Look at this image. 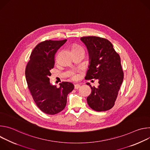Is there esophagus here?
<instances>
[{
	"label": "esophagus",
	"mask_w": 150,
	"mask_h": 150,
	"mask_svg": "<svg viewBox=\"0 0 150 150\" xmlns=\"http://www.w3.org/2000/svg\"><path fill=\"white\" fill-rule=\"evenodd\" d=\"M80 87V85L79 84H75V86H74V88H75V89H78Z\"/></svg>",
	"instance_id": "34e87169"
}]
</instances>
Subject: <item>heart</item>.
I'll list each match as a JSON object with an SVG mask.
<instances>
[{
	"label": "heart",
	"instance_id": "heart-1",
	"mask_svg": "<svg viewBox=\"0 0 150 150\" xmlns=\"http://www.w3.org/2000/svg\"><path fill=\"white\" fill-rule=\"evenodd\" d=\"M78 49H83L81 46L78 45H74L72 46V50H78ZM71 77L73 79H76L78 77V75L74 73H72L71 74Z\"/></svg>",
	"mask_w": 150,
	"mask_h": 150
}]
</instances>
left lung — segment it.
I'll list each match as a JSON object with an SVG mask.
<instances>
[{"instance_id":"1","label":"left lung","mask_w":150,"mask_h":150,"mask_svg":"<svg viewBox=\"0 0 150 150\" xmlns=\"http://www.w3.org/2000/svg\"><path fill=\"white\" fill-rule=\"evenodd\" d=\"M81 40L86 46L90 65L85 79L98 80V87H92L87 101L90 108L97 112L110 110L115 105L123 80L120 57L108 40L96 36L83 37Z\"/></svg>"}]
</instances>
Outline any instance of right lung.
Masks as SVG:
<instances>
[{"mask_svg": "<svg viewBox=\"0 0 150 150\" xmlns=\"http://www.w3.org/2000/svg\"><path fill=\"white\" fill-rule=\"evenodd\" d=\"M67 41L49 40L40 42L31 52L26 67V80L33 98L40 110L47 115L57 114L65 109L67 96L74 88L71 82H63L59 88L50 82L55 53Z\"/></svg>", "mask_w": 150, "mask_h": 150, "instance_id": "add662e5", "label": "right lung"}]
</instances>
